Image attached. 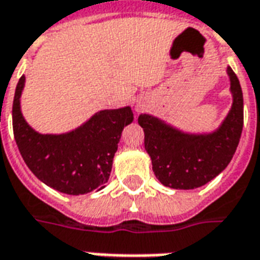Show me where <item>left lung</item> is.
Segmentation results:
<instances>
[{"instance_id": "obj_1", "label": "left lung", "mask_w": 260, "mask_h": 260, "mask_svg": "<svg viewBox=\"0 0 260 260\" xmlns=\"http://www.w3.org/2000/svg\"><path fill=\"white\" fill-rule=\"evenodd\" d=\"M233 107L221 126L210 135H188L147 114L138 122L145 132V149L158 181L174 189H193L217 177L234 156L244 126V99L240 80L227 68Z\"/></svg>"}]
</instances>
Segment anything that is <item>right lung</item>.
<instances>
[{
    "label": "right lung",
    "mask_w": 260,
    "mask_h": 260,
    "mask_svg": "<svg viewBox=\"0 0 260 260\" xmlns=\"http://www.w3.org/2000/svg\"><path fill=\"white\" fill-rule=\"evenodd\" d=\"M22 76L12 104V126L26 166L46 185L68 195H82L104 188L124 126L132 122L129 107L103 110L85 125L64 135H42L22 117L19 97Z\"/></svg>",
    "instance_id": "add662e5"
}]
</instances>
